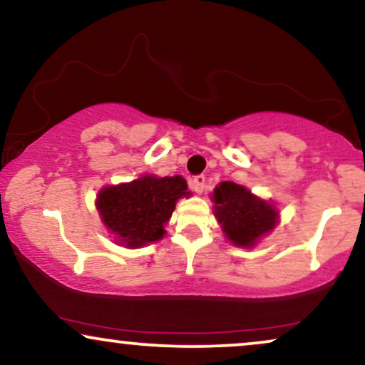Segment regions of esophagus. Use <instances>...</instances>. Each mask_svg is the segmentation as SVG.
I'll return each instance as SVG.
<instances>
[{"instance_id":"1","label":"esophagus","mask_w":365,"mask_h":365,"mask_svg":"<svg viewBox=\"0 0 365 365\" xmlns=\"http://www.w3.org/2000/svg\"><path fill=\"white\" fill-rule=\"evenodd\" d=\"M190 187L195 193L204 192V188H205V177H204V175H197V177H193L192 182H190Z\"/></svg>"}]
</instances>
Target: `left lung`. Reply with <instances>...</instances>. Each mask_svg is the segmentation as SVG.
I'll use <instances>...</instances> for the list:
<instances>
[{
  "label": "left lung",
  "instance_id": "obj_1",
  "mask_svg": "<svg viewBox=\"0 0 365 365\" xmlns=\"http://www.w3.org/2000/svg\"><path fill=\"white\" fill-rule=\"evenodd\" d=\"M212 202L224 236L237 247H255L279 222V212L273 202L262 200L234 182H220L214 188Z\"/></svg>",
  "mask_w": 365,
  "mask_h": 365
}]
</instances>
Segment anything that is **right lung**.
<instances>
[{"label":"right lung","instance_id":"add662e5","mask_svg":"<svg viewBox=\"0 0 365 365\" xmlns=\"http://www.w3.org/2000/svg\"><path fill=\"white\" fill-rule=\"evenodd\" d=\"M190 195L185 178L180 175H143L133 182L101 188L96 209L119 246L138 249L165 236V225L177 202Z\"/></svg>","mask_w":365,"mask_h":365}]
</instances>
